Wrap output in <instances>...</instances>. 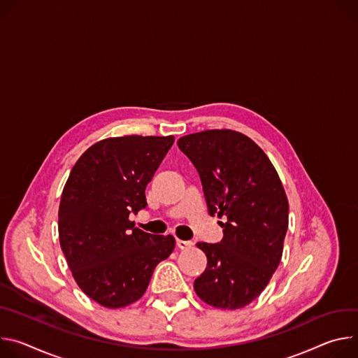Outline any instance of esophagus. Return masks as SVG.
I'll return each instance as SVG.
<instances>
[{"label":"esophagus","mask_w":358,"mask_h":358,"mask_svg":"<svg viewBox=\"0 0 358 358\" xmlns=\"http://www.w3.org/2000/svg\"><path fill=\"white\" fill-rule=\"evenodd\" d=\"M176 245H178V248L179 249H182V250H185V249H189V248H192V242H189V241H182V239H178L176 241Z\"/></svg>","instance_id":"obj_1"}]
</instances>
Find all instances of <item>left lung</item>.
I'll use <instances>...</instances> for the list:
<instances>
[{
    "label": "left lung",
    "mask_w": 358,
    "mask_h": 358,
    "mask_svg": "<svg viewBox=\"0 0 358 358\" xmlns=\"http://www.w3.org/2000/svg\"><path fill=\"white\" fill-rule=\"evenodd\" d=\"M178 146L199 172L209 215L224 219L220 243L196 245L208 267L193 289L209 306L242 308L260 296L282 260L289 227L285 187L263 149L241 132L190 134Z\"/></svg>",
    "instance_id": "8db88e82"
}]
</instances>
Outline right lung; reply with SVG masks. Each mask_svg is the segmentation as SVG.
I'll return each instance as SVG.
<instances>
[{"label":"right lung","instance_id":"add662e5","mask_svg":"<svg viewBox=\"0 0 358 358\" xmlns=\"http://www.w3.org/2000/svg\"><path fill=\"white\" fill-rule=\"evenodd\" d=\"M171 136H117L88 148L73 165L58 210L59 245L73 279L106 308L138 301L175 237L135 227L145 189L173 145Z\"/></svg>","mask_w":358,"mask_h":358}]
</instances>
